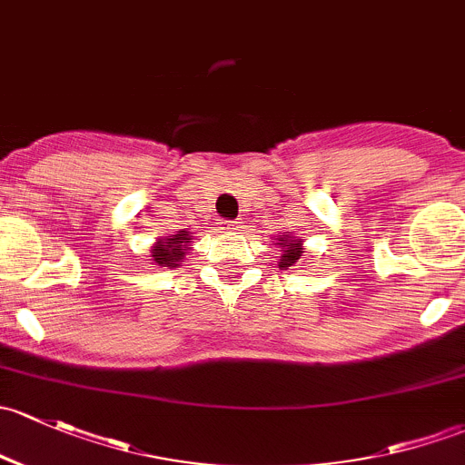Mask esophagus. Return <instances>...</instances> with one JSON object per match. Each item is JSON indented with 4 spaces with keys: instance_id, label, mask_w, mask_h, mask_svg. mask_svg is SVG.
Instances as JSON below:
<instances>
[{
    "instance_id": "esophagus-1",
    "label": "esophagus",
    "mask_w": 465,
    "mask_h": 465,
    "mask_svg": "<svg viewBox=\"0 0 465 465\" xmlns=\"http://www.w3.org/2000/svg\"><path fill=\"white\" fill-rule=\"evenodd\" d=\"M220 229H223V232H238V229H241V224H238V220H223V223H220Z\"/></svg>"
}]
</instances>
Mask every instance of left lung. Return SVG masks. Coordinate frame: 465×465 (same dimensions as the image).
<instances>
[{"mask_svg":"<svg viewBox=\"0 0 465 465\" xmlns=\"http://www.w3.org/2000/svg\"><path fill=\"white\" fill-rule=\"evenodd\" d=\"M276 245H281L282 249V256H281V262H278V267H292V265H296L298 261H301V256H302V241L301 238H292V236H287V238H281V242H276Z\"/></svg>","mask_w":465,"mask_h":465,"instance_id":"obj_1","label":"left lung"}]
</instances>
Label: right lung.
Instances as JSON below:
<instances>
[{
    "mask_svg": "<svg viewBox=\"0 0 465 465\" xmlns=\"http://www.w3.org/2000/svg\"><path fill=\"white\" fill-rule=\"evenodd\" d=\"M192 242L189 232H178L173 238L158 241V245L151 249V256L160 267H178L183 256L187 253V245Z\"/></svg>",
    "mask_w": 465,
    "mask_h": 465,
    "instance_id": "1",
    "label": "right lung"
}]
</instances>
